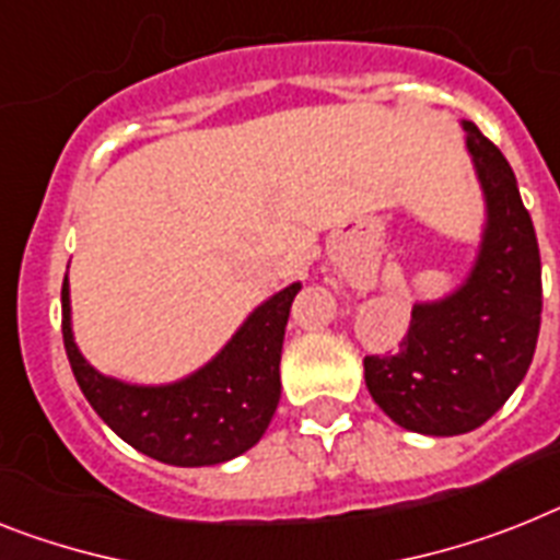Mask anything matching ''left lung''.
Masks as SVG:
<instances>
[{
    "label": "left lung",
    "instance_id": "8db88e82",
    "mask_svg": "<svg viewBox=\"0 0 560 560\" xmlns=\"http://www.w3.org/2000/svg\"><path fill=\"white\" fill-rule=\"evenodd\" d=\"M462 128L483 196L476 258L450 293L412 304L396 355L364 359L373 401L421 435H462L495 416L541 330V253L515 173L472 121Z\"/></svg>",
    "mask_w": 560,
    "mask_h": 560
}]
</instances>
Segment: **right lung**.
I'll return each instance as SVG.
<instances>
[{
	"label": "right lung",
	"mask_w": 560,
	"mask_h": 560,
	"mask_svg": "<svg viewBox=\"0 0 560 560\" xmlns=\"http://www.w3.org/2000/svg\"><path fill=\"white\" fill-rule=\"evenodd\" d=\"M293 281L258 304L199 370L164 384L98 373L73 336L70 284H62V336L70 368L96 416L130 447L171 467H213L256 447L281 398V345Z\"/></svg>",
	"instance_id": "add662e5"
}]
</instances>
